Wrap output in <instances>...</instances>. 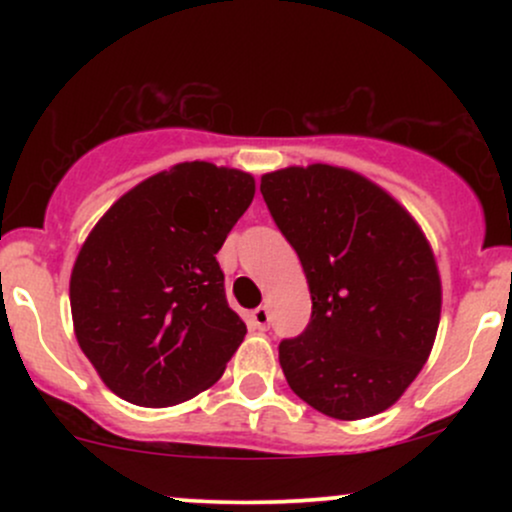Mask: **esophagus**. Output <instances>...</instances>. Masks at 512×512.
Returning <instances> with one entry per match:
<instances>
[{
  "instance_id": "1",
  "label": "esophagus",
  "mask_w": 512,
  "mask_h": 512,
  "mask_svg": "<svg viewBox=\"0 0 512 512\" xmlns=\"http://www.w3.org/2000/svg\"><path fill=\"white\" fill-rule=\"evenodd\" d=\"M269 320H272V317H269V308H267V305H260V308H255V310H252V313H250L252 327H257V330H267Z\"/></svg>"
}]
</instances>
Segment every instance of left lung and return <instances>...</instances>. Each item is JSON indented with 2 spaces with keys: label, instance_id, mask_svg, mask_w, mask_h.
<instances>
[{
  "label": "left lung",
  "instance_id": "1",
  "mask_svg": "<svg viewBox=\"0 0 512 512\" xmlns=\"http://www.w3.org/2000/svg\"><path fill=\"white\" fill-rule=\"evenodd\" d=\"M260 192L308 279V327L279 363L303 402L354 421L402 397L431 354L440 276L416 221L378 185L334 166L262 175Z\"/></svg>",
  "mask_w": 512,
  "mask_h": 512
}]
</instances>
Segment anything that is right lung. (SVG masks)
<instances>
[{
  "label": "right lung",
  "instance_id": "1",
  "mask_svg": "<svg viewBox=\"0 0 512 512\" xmlns=\"http://www.w3.org/2000/svg\"><path fill=\"white\" fill-rule=\"evenodd\" d=\"M255 180L192 161L139 182L105 211L69 281L74 332L117 397L173 407L207 390L243 342L216 262Z\"/></svg>",
  "mask_w": 512,
  "mask_h": 512
}]
</instances>
